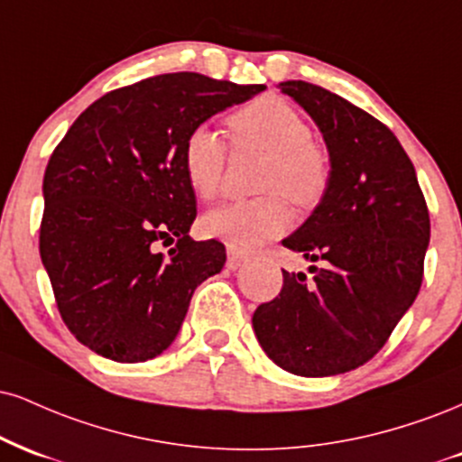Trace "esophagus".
<instances>
[{
    "mask_svg": "<svg viewBox=\"0 0 462 462\" xmlns=\"http://www.w3.org/2000/svg\"><path fill=\"white\" fill-rule=\"evenodd\" d=\"M243 264H245V255H243L241 252H236V249L227 247V260H226L227 269L236 271V269H241Z\"/></svg>",
    "mask_w": 462,
    "mask_h": 462,
    "instance_id": "34e87169",
    "label": "esophagus"
}]
</instances>
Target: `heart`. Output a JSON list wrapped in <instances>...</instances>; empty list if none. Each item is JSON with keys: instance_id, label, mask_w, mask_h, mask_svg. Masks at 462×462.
Masks as SVG:
<instances>
[{"instance_id": "1", "label": "heart", "mask_w": 462, "mask_h": 462, "mask_svg": "<svg viewBox=\"0 0 462 462\" xmlns=\"http://www.w3.org/2000/svg\"><path fill=\"white\" fill-rule=\"evenodd\" d=\"M236 143H247L271 154L263 189L275 193L258 199L227 202L204 215L202 232L236 252H252L284 235L291 210L284 193L299 207H314L329 185V161L312 142L308 122L292 105L280 98H260L230 118ZM182 170L189 187L202 199L219 193L226 170V142L210 125H198L182 143Z\"/></svg>"}]
</instances>
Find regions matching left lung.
<instances>
[{
	"label": "left lung",
	"instance_id": "obj_1",
	"mask_svg": "<svg viewBox=\"0 0 462 462\" xmlns=\"http://www.w3.org/2000/svg\"><path fill=\"white\" fill-rule=\"evenodd\" d=\"M280 88L316 122L331 165L319 207L282 245L325 266H310V282L282 269V292L255 310L254 331L286 372L344 374L381 351L418 297L430 217L413 163L383 122L314 83Z\"/></svg>",
	"mask_w": 462,
	"mask_h": 462
}]
</instances>
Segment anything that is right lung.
<instances>
[{
	"label": "right lung",
	"instance_id": "add662e5",
	"mask_svg": "<svg viewBox=\"0 0 462 462\" xmlns=\"http://www.w3.org/2000/svg\"><path fill=\"white\" fill-rule=\"evenodd\" d=\"M263 90L168 72L105 94L72 122L44 170L41 258L83 346L140 364L176 340L193 291L226 264L219 241L189 236L198 210L182 143ZM168 240L169 255L157 253Z\"/></svg>",
	"mask_w": 462,
	"mask_h": 462
}]
</instances>
